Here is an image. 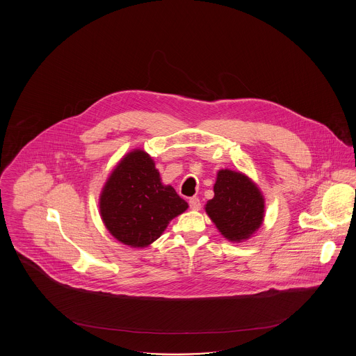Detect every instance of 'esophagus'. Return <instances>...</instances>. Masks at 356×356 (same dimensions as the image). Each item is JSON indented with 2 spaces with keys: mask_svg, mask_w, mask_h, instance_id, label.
<instances>
[{
  "mask_svg": "<svg viewBox=\"0 0 356 356\" xmlns=\"http://www.w3.org/2000/svg\"><path fill=\"white\" fill-rule=\"evenodd\" d=\"M189 207H191V209H193V211H199L200 209V207H202V203H200V199L199 197H191L189 199Z\"/></svg>",
  "mask_w": 356,
  "mask_h": 356,
  "instance_id": "esophagus-1",
  "label": "esophagus"
}]
</instances>
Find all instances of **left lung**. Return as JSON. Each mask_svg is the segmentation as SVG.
I'll return each mask as SVG.
<instances>
[{"instance_id": "left-lung-1", "label": "left lung", "mask_w": 356, "mask_h": 356, "mask_svg": "<svg viewBox=\"0 0 356 356\" xmlns=\"http://www.w3.org/2000/svg\"><path fill=\"white\" fill-rule=\"evenodd\" d=\"M213 192L215 196L207 203L205 211L222 236L241 241L259 229L264 218V199L247 176L219 170Z\"/></svg>"}]
</instances>
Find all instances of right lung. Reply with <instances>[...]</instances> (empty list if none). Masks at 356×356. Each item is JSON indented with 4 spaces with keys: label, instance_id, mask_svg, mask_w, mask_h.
Here are the masks:
<instances>
[{
    "label": "right lung",
    "instance_id": "right-lung-1",
    "mask_svg": "<svg viewBox=\"0 0 356 356\" xmlns=\"http://www.w3.org/2000/svg\"><path fill=\"white\" fill-rule=\"evenodd\" d=\"M188 203L170 186H163L152 159L137 149L128 153L109 176L100 197L108 231L131 247H147L183 213Z\"/></svg>",
    "mask_w": 356,
    "mask_h": 356
}]
</instances>
